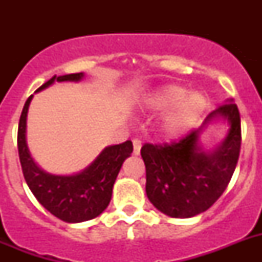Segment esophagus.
<instances>
[{
  "label": "esophagus",
  "instance_id": "esophagus-1",
  "mask_svg": "<svg viewBox=\"0 0 262 262\" xmlns=\"http://www.w3.org/2000/svg\"><path fill=\"white\" fill-rule=\"evenodd\" d=\"M133 143H134V155H136V156H138V155L140 154V148H142V140L136 138V139H134Z\"/></svg>",
  "mask_w": 262,
  "mask_h": 262
}]
</instances>
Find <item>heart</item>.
<instances>
[{
    "instance_id": "1",
    "label": "heart",
    "mask_w": 262,
    "mask_h": 262,
    "mask_svg": "<svg viewBox=\"0 0 262 262\" xmlns=\"http://www.w3.org/2000/svg\"><path fill=\"white\" fill-rule=\"evenodd\" d=\"M149 106L156 110H168L165 119V131L177 135L194 123L206 107V98L198 92L186 94V89L180 85H169L161 88L149 98Z\"/></svg>"
}]
</instances>
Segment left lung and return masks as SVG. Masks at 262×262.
Listing matches in <instances>:
<instances>
[{
    "label": "left lung",
    "instance_id": "1",
    "mask_svg": "<svg viewBox=\"0 0 262 262\" xmlns=\"http://www.w3.org/2000/svg\"><path fill=\"white\" fill-rule=\"evenodd\" d=\"M223 116L230 122L226 140L212 152L198 145L205 124ZM242 145L240 113L235 103L211 111L200 128L164 144L145 143V191L152 205L172 217H191L210 209L223 194L235 172Z\"/></svg>",
    "mask_w": 262,
    "mask_h": 262
}]
</instances>
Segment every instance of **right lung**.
I'll use <instances>...</instances> for the list:
<instances>
[{"instance_id": "right-lung-1", "label": "right lung", "mask_w": 262, "mask_h": 262, "mask_svg": "<svg viewBox=\"0 0 262 262\" xmlns=\"http://www.w3.org/2000/svg\"><path fill=\"white\" fill-rule=\"evenodd\" d=\"M82 73L53 76L38 89L53 81H78ZM32 96L23 106L18 126V154L30 190L45 209L67 223H80L98 216L110 203L113 186L122 164L134 151L133 142L105 148L94 163L75 176H53L41 170L32 160L26 143V118Z\"/></svg>"}]
</instances>
